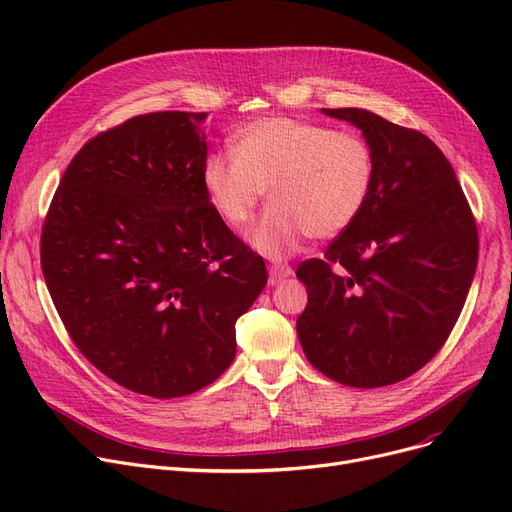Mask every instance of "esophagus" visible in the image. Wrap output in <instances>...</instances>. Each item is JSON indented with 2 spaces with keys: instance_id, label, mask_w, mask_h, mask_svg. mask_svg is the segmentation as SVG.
<instances>
[{
  "instance_id": "1",
  "label": "esophagus",
  "mask_w": 512,
  "mask_h": 512,
  "mask_svg": "<svg viewBox=\"0 0 512 512\" xmlns=\"http://www.w3.org/2000/svg\"><path fill=\"white\" fill-rule=\"evenodd\" d=\"M290 276H292V267H288V265H272L270 267V284L272 286L290 278Z\"/></svg>"
}]
</instances>
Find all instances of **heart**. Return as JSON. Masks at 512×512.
I'll return each instance as SVG.
<instances>
[{
  "mask_svg": "<svg viewBox=\"0 0 512 512\" xmlns=\"http://www.w3.org/2000/svg\"><path fill=\"white\" fill-rule=\"evenodd\" d=\"M232 153L205 159V195L230 228L242 230L270 188V209L251 232V245L270 259L292 255L305 236L326 240L351 228L378 172L361 134L294 118L247 124L234 137Z\"/></svg>",
  "mask_w": 512,
  "mask_h": 512,
  "instance_id": "heart-1",
  "label": "heart"
}]
</instances>
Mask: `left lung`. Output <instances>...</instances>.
Segmentation results:
<instances>
[{
	"instance_id": "1",
	"label": "left lung",
	"mask_w": 512,
	"mask_h": 512,
	"mask_svg": "<svg viewBox=\"0 0 512 512\" xmlns=\"http://www.w3.org/2000/svg\"><path fill=\"white\" fill-rule=\"evenodd\" d=\"M321 112L363 132L378 172L357 222L324 259L299 265L309 299L297 334L330 380L382 388L419 371L450 336L475 276L477 226L432 139L359 107Z\"/></svg>"
}]
</instances>
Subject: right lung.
<instances>
[{"mask_svg":"<svg viewBox=\"0 0 512 512\" xmlns=\"http://www.w3.org/2000/svg\"><path fill=\"white\" fill-rule=\"evenodd\" d=\"M205 118L155 112L97 134L41 232L45 284L78 351L153 398L218 380L236 355V319L267 284L263 259L205 195Z\"/></svg>","mask_w":512,"mask_h":512,"instance_id":"1","label":"right lung"}]
</instances>
